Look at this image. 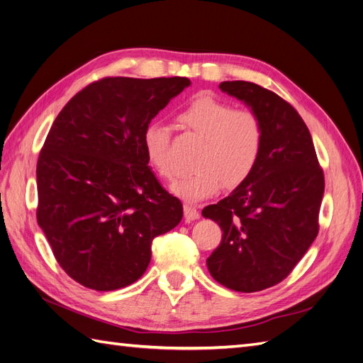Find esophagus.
Listing matches in <instances>:
<instances>
[{
    "instance_id": "obj_1",
    "label": "esophagus",
    "mask_w": 363,
    "mask_h": 363,
    "mask_svg": "<svg viewBox=\"0 0 363 363\" xmlns=\"http://www.w3.org/2000/svg\"><path fill=\"white\" fill-rule=\"evenodd\" d=\"M199 216H200L199 208H196L195 204H191V203H186L184 204V218H186V221H194V219H196Z\"/></svg>"
}]
</instances>
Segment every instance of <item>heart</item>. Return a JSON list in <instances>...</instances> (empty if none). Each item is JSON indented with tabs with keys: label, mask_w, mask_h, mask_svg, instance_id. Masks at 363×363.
I'll return each mask as SVG.
<instances>
[{
	"label": "heart",
	"mask_w": 363,
	"mask_h": 363,
	"mask_svg": "<svg viewBox=\"0 0 363 363\" xmlns=\"http://www.w3.org/2000/svg\"><path fill=\"white\" fill-rule=\"evenodd\" d=\"M177 125L201 139L194 155V167L172 184V192L184 200H203L227 188L242 184L256 169L265 131L260 116L251 108L211 95H199L175 115ZM172 131L162 121H151L142 131V145L150 163L163 180L175 177L171 155Z\"/></svg>",
	"instance_id": "obj_1"
}]
</instances>
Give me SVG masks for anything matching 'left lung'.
I'll use <instances>...</instances> for the list:
<instances>
[{"label":"left lung","mask_w":363,"mask_h":363,"mask_svg":"<svg viewBox=\"0 0 363 363\" xmlns=\"http://www.w3.org/2000/svg\"><path fill=\"white\" fill-rule=\"evenodd\" d=\"M219 87L260 116L265 140L250 177L203 208L223 230L207 268L228 289L257 292L286 279L320 232L324 171L309 128L286 100L251 82Z\"/></svg>","instance_id":"8db88e82"}]
</instances>
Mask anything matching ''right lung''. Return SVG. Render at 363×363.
<instances>
[{
    "instance_id": "obj_1",
    "label": "right lung",
    "mask_w": 363,
    "mask_h": 363,
    "mask_svg": "<svg viewBox=\"0 0 363 363\" xmlns=\"http://www.w3.org/2000/svg\"><path fill=\"white\" fill-rule=\"evenodd\" d=\"M189 84L186 77H104L54 119L36 167V218L60 268L84 288L135 283L152 239L182 221V201L148 167L142 131Z\"/></svg>"
}]
</instances>
